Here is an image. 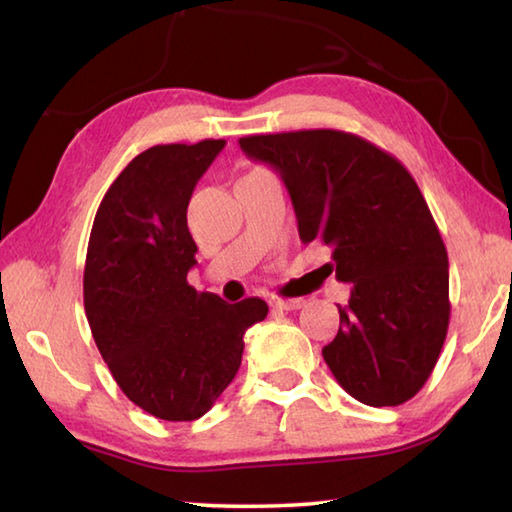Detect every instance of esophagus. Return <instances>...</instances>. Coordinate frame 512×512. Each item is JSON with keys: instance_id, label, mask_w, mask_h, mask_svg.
Segmentation results:
<instances>
[{"instance_id": "esophagus-1", "label": "esophagus", "mask_w": 512, "mask_h": 512, "mask_svg": "<svg viewBox=\"0 0 512 512\" xmlns=\"http://www.w3.org/2000/svg\"><path fill=\"white\" fill-rule=\"evenodd\" d=\"M306 302L302 300V297H295V300H282V297H275V300H271V306H275V309L280 311H297L302 309Z\"/></svg>"}]
</instances>
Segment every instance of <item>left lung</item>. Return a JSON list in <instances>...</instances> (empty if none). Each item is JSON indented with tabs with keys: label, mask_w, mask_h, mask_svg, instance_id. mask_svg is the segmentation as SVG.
<instances>
[{
	"label": "left lung",
	"mask_w": 512,
	"mask_h": 512,
	"mask_svg": "<svg viewBox=\"0 0 512 512\" xmlns=\"http://www.w3.org/2000/svg\"><path fill=\"white\" fill-rule=\"evenodd\" d=\"M280 172L304 244L331 246L351 284L324 362L347 394L394 407L418 394L450 322L448 253L412 174L392 154L338 129L239 138Z\"/></svg>",
	"instance_id": "obj_1"
}]
</instances>
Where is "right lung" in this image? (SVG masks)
I'll return each mask as SVG.
<instances>
[{"label":"right lung","instance_id":"right-lung-1","mask_svg":"<svg viewBox=\"0 0 512 512\" xmlns=\"http://www.w3.org/2000/svg\"><path fill=\"white\" fill-rule=\"evenodd\" d=\"M226 141L154 145L111 183L85 262V313L123 394L163 421H194L232 383L259 297L228 304L188 284L194 185Z\"/></svg>","mask_w":512,"mask_h":512}]
</instances>
